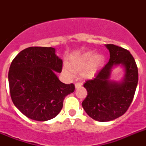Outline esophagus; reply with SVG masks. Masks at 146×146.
<instances>
[{"instance_id": "obj_1", "label": "esophagus", "mask_w": 146, "mask_h": 146, "mask_svg": "<svg viewBox=\"0 0 146 146\" xmlns=\"http://www.w3.org/2000/svg\"><path fill=\"white\" fill-rule=\"evenodd\" d=\"M82 85V83L80 82H78L76 83V84H75V86H76V88H79V87H81Z\"/></svg>"}]
</instances>
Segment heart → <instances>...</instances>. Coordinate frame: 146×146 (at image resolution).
<instances>
[{
  "mask_svg": "<svg viewBox=\"0 0 146 146\" xmlns=\"http://www.w3.org/2000/svg\"><path fill=\"white\" fill-rule=\"evenodd\" d=\"M91 59L92 60L88 68H87L85 73H84V75L89 76H91L93 74L96 67H97L101 64L102 61L103 59L101 55H96L93 57V52H85L78 58L73 59V62H71L70 66L73 69L80 70L88 64V62H90Z\"/></svg>",
  "mask_w": 146,
  "mask_h": 146,
  "instance_id": "obj_1",
  "label": "heart"
}]
</instances>
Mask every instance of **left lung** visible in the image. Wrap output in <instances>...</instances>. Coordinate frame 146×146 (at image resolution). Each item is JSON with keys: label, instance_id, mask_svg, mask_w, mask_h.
<instances>
[{"label": "left lung", "instance_id": "1", "mask_svg": "<svg viewBox=\"0 0 146 146\" xmlns=\"http://www.w3.org/2000/svg\"><path fill=\"white\" fill-rule=\"evenodd\" d=\"M110 59L93 79L84 84L88 95L82 102L85 112L95 120L108 122L124 114L133 101L138 83V69L128 50L114 44H106ZM121 64L126 75L122 83L109 79L113 66Z\"/></svg>", "mask_w": 146, "mask_h": 146}]
</instances>
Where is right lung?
I'll list each match as a JSON object with an SVG mask.
<instances>
[{
    "label": "right lung",
    "mask_w": 146,
    "mask_h": 146,
    "mask_svg": "<svg viewBox=\"0 0 146 146\" xmlns=\"http://www.w3.org/2000/svg\"><path fill=\"white\" fill-rule=\"evenodd\" d=\"M62 64L55 49L44 46L24 49L13 60L8 75L11 99L26 117L46 121L61 111L65 96L75 90L73 83H62L56 75Z\"/></svg>",
    "instance_id": "obj_1"
}]
</instances>
